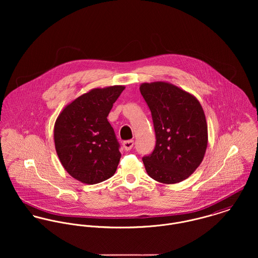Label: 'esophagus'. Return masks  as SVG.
Wrapping results in <instances>:
<instances>
[{"mask_svg":"<svg viewBox=\"0 0 258 258\" xmlns=\"http://www.w3.org/2000/svg\"><path fill=\"white\" fill-rule=\"evenodd\" d=\"M133 146H134V141L133 140H127V141L123 142V148L126 151H130L133 148Z\"/></svg>","mask_w":258,"mask_h":258,"instance_id":"1","label":"esophagus"}]
</instances>
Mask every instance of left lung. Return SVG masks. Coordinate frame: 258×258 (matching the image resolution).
I'll use <instances>...</instances> for the list:
<instances>
[{"label": "left lung", "mask_w": 258, "mask_h": 258, "mask_svg": "<svg viewBox=\"0 0 258 258\" xmlns=\"http://www.w3.org/2000/svg\"><path fill=\"white\" fill-rule=\"evenodd\" d=\"M140 91L152 113L156 146L143 158L147 174L162 184L187 179L208 147V123L200 101L166 81L144 82Z\"/></svg>", "instance_id": "8db88e82"}]
</instances>
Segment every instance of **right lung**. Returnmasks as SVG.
<instances>
[{
    "mask_svg": "<svg viewBox=\"0 0 258 258\" xmlns=\"http://www.w3.org/2000/svg\"><path fill=\"white\" fill-rule=\"evenodd\" d=\"M124 89V85L93 88L68 104L55 120L53 139L59 161L83 184L101 183L116 172L121 153L107 116Z\"/></svg>",
    "mask_w": 258,
    "mask_h": 258,
    "instance_id": "obj_1",
    "label": "right lung"
}]
</instances>
